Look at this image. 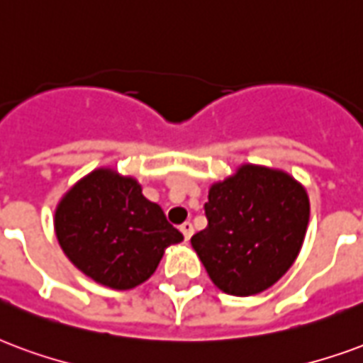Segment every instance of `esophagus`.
Segmentation results:
<instances>
[{
    "label": "esophagus",
    "mask_w": 363,
    "mask_h": 363,
    "mask_svg": "<svg viewBox=\"0 0 363 363\" xmlns=\"http://www.w3.org/2000/svg\"><path fill=\"white\" fill-rule=\"evenodd\" d=\"M181 233L184 235V238H186V240H190V236H192V233H194V227H192V223H190V221L182 223Z\"/></svg>",
    "instance_id": "34e87169"
}]
</instances>
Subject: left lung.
I'll use <instances>...</instances> for the list:
<instances>
[{
	"label": "left lung",
	"mask_w": 363,
	"mask_h": 363,
	"mask_svg": "<svg viewBox=\"0 0 363 363\" xmlns=\"http://www.w3.org/2000/svg\"><path fill=\"white\" fill-rule=\"evenodd\" d=\"M208 227L190 242L209 279L227 294L250 296L294 264L310 221L308 194L291 174L242 165L209 189Z\"/></svg>",
	"instance_id": "left-lung-1"
}]
</instances>
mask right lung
I'll list each match as a JSON object with an SVG mask.
<instances>
[{"label":"right lung","mask_w":363,"mask_h":363,"mask_svg":"<svg viewBox=\"0 0 363 363\" xmlns=\"http://www.w3.org/2000/svg\"><path fill=\"white\" fill-rule=\"evenodd\" d=\"M55 235L84 275L117 291L150 279L163 250L182 240L138 182L109 169L92 171L67 192L55 211Z\"/></svg>","instance_id":"obj_1"}]
</instances>
